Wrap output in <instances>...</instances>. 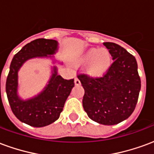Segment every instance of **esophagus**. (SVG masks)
Segmentation results:
<instances>
[{
	"instance_id": "obj_1",
	"label": "esophagus",
	"mask_w": 154,
	"mask_h": 154,
	"mask_svg": "<svg viewBox=\"0 0 154 154\" xmlns=\"http://www.w3.org/2000/svg\"><path fill=\"white\" fill-rule=\"evenodd\" d=\"M74 83H75V85H77V86L80 85V84H81L80 80H79V79H78L77 77H76V78H75V81H74Z\"/></svg>"
}]
</instances>
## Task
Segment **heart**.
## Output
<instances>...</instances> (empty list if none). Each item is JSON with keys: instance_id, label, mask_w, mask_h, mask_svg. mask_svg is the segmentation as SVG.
I'll use <instances>...</instances> for the list:
<instances>
[{"instance_id": "1", "label": "heart", "mask_w": 154, "mask_h": 154, "mask_svg": "<svg viewBox=\"0 0 154 154\" xmlns=\"http://www.w3.org/2000/svg\"><path fill=\"white\" fill-rule=\"evenodd\" d=\"M112 62L110 51L106 48H91L81 57L82 64H87V71L92 77H100L109 70Z\"/></svg>"}]
</instances>
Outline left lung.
<instances>
[{
  "instance_id": "obj_1",
  "label": "left lung",
  "mask_w": 154,
  "mask_h": 154,
  "mask_svg": "<svg viewBox=\"0 0 154 154\" xmlns=\"http://www.w3.org/2000/svg\"><path fill=\"white\" fill-rule=\"evenodd\" d=\"M104 45L114 60L109 70L100 77L79 74L83 87L84 110L94 121L113 125L128 119L135 109L141 88L135 57L115 43Z\"/></svg>"
}]
</instances>
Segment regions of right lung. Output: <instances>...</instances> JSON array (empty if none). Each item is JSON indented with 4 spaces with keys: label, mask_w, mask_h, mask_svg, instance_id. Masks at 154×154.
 <instances>
[{
    "label": "right lung",
    "mask_w": 154,
    "mask_h": 154,
    "mask_svg": "<svg viewBox=\"0 0 154 154\" xmlns=\"http://www.w3.org/2000/svg\"><path fill=\"white\" fill-rule=\"evenodd\" d=\"M54 39L38 38L31 41L15 54L10 66L5 91L12 112L21 122L33 127H44L56 121L63 111L64 104L74 87V80H66L57 75L54 66L52 76L44 90L35 97L22 100L18 96V72L29 59L53 57L57 51ZM1 92V83H0Z\"/></svg>",
    "instance_id": "obj_1"
}]
</instances>
